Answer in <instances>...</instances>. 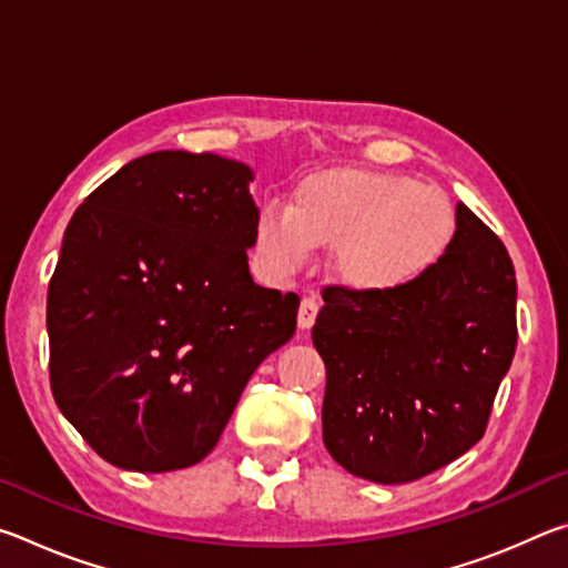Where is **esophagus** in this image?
Returning <instances> with one entry per match:
<instances>
[{"label":"esophagus","mask_w":568,"mask_h":568,"mask_svg":"<svg viewBox=\"0 0 568 568\" xmlns=\"http://www.w3.org/2000/svg\"><path fill=\"white\" fill-rule=\"evenodd\" d=\"M321 303L315 297H303L301 301V311H297V328L301 331H311L315 318H318Z\"/></svg>","instance_id":"34e87169"}]
</instances>
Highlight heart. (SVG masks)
Returning <instances> with one entry per match:
<instances>
[{
  "mask_svg": "<svg viewBox=\"0 0 568 568\" xmlns=\"http://www.w3.org/2000/svg\"><path fill=\"white\" fill-rule=\"evenodd\" d=\"M458 217L436 185L396 172L335 168L305 178L291 210L263 207L253 247L277 277L301 273L315 250H335V273L358 293L390 295L444 261Z\"/></svg>",
  "mask_w": 568,
  "mask_h": 568,
  "instance_id": "heart-1",
  "label": "heart"
}]
</instances>
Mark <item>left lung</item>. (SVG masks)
I'll return each mask as SVG.
<instances>
[{"instance_id": "8db88e82", "label": "left lung", "mask_w": 568, "mask_h": 568, "mask_svg": "<svg viewBox=\"0 0 568 568\" xmlns=\"http://www.w3.org/2000/svg\"><path fill=\"white\" fill-rule=\"evenodd\" d=\"M456 217L444 261L406 291H323V444L373 484H408L476 446L514 361L511 257L464 203Z\"/></svg>"}]
</instances>
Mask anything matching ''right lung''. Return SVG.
I'll return each mask as SVG.
<instances>
[{"label":"right lung","mask_w":568,"mask_h":568,"mask_svg":"<svg viewBox=\"0 0 568 568\" xmlns=\"http://www.w3.org/2000/svg\"><path fill=\"white\" fill-rule=\"evenodd\" d=\"M245 162L182 150L120 168L77 207L47 293L50 383L108 464L165 474L215 448L301 297L255 285Z\"/></svg>","instance_id":"add662e5"}]
</instances>
